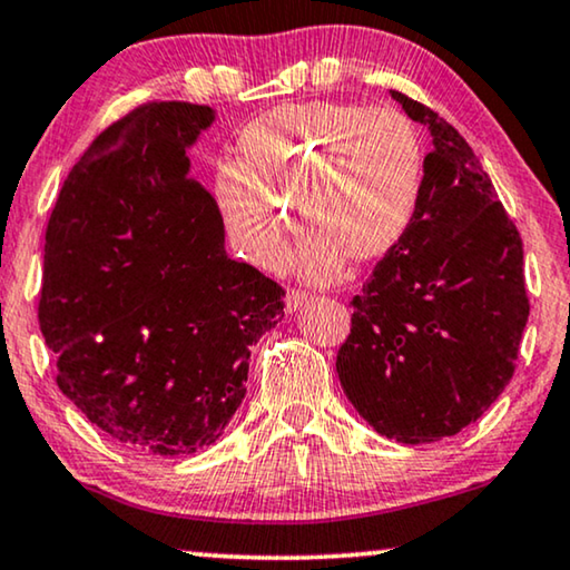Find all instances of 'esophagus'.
<instances>
[{"label": "esophagus", "mask_w": 570, "mask_h": 570, "mask_svg": "<svg viewBox=\"0 0 570 570\" xmlns=\"http://www.w3.org/2000/svg\"><path fill=\"white\" fill-rule=\"evenodd\" d=\"M311 301V293L308 291H301V287H291L285 295V308L287 314H293V311H298L303 303Z\"/></svg>", "instance_id": "1"}]
</instances>
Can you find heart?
Returning <instances> with one entry per match:
<instances>
[{
	"label": "heart",
	"instance_id": "1",
	"mask_svg": "<svg viewBox=\"0 0 570 570\" xmlns=\"http://www.w3.org/2000/svg\"><path fill=\"white\" fill-rule=\"evenodd\" d=\"M423 142L394 106L308 100L269 108L240 135V160L217 174V202L236 244L277 267L293 228L291 202L316 236L303 252L311 277L342 256L368 262L400 244L423 189Z\"/></svg>",
	"mask_w": 570,
	"mask_h": 570
}]
</instances>
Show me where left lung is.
I'll list each match as a JSON object with an SVG mask.
<instances>
[{"mask_svg": "<svg viewBox=\"0 0 570 570\" xmlns=\"http://www.w3.org/2000/svg\"><path fill=\"white\" fill-rule=\"evenodd\" d=\"M431 129L410 228L353 298L340 384L400 443L456 435L498 400L529 316L524 248L478 155L446 119L392 90Z\"/></svg>", "mask_w": 570, "mask_h": 570, "instance_id": "obj_1", "label": "left lung"}]
</instances>
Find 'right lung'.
<instances>
[{
    "mask_svg": "<svg viewBox=\"0 0 570 570\" xmlns=\"http://www.w3.org/2000/svg\"><path fill=\"white\" fill-rule=\"evenodd\" d=\"M209 106L153 100L100 131L49 217L38 322L57 386L124 449L184 456L220 439L254 342L285 291L225 254L213 194L186 150Z\"/></svg>",
    "mask_w": 570,
    "mask_h": 570,
    "instance_id": "right-lung-1",
    "label": "right lung"
}]
</instances>
